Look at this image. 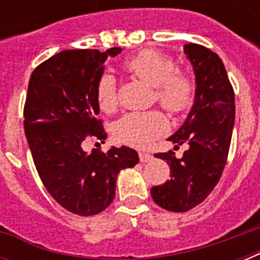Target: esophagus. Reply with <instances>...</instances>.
<instances>
[{"label": "esophagus", "mask_w": 260, "mask_h": 260, "mask_svg": "<svg viewBox=\"0 0 260 260\" xmlns=\"http://www.w3.org/2000/svg\"><path fill=\"white\" fill-rule=\"evenodd\" d=\"M139 159H140V162H150L151 159H152V155L147 154V152H140L139 154Z\"/></svg>", "instance_id": "obj_1"}]
</instances>
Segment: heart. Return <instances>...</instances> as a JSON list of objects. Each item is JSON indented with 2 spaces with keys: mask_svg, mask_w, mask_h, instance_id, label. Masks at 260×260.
Masks as SVG:
<instances>
[{
  "mask_svg": "<svg viewBox=\"0 0 260 260\" xmlns=\"http://www.w3.org/2000/svg\"><path fill=\"white\" fill-rule=\"evenodd\" d=\"M124 69L136 78L155 87V100L171 114L189 110L196 100L197 82L191 73L177 70L171 56L154 50H143L124 62ZM95 100L100 109L112 113L118 105L117 81L110 73L98 77ZM167 131L166 117L158 110L129 112L114 124V136L118 142L146 148Z\"/></svg>",
  "mask_w": 260,
  "mask_h": 260,
  "instance_id": "b5f03b06",
  "label": "heart"
}]
</instances>
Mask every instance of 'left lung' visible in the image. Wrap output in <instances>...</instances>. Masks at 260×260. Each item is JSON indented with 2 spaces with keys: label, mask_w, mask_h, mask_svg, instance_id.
<instances>
[{
  "label": "left lung",
  "mask_w": 260,
  "mask_h": 260,
  "mask_svg": "<svg viewBox=\"0 0 260 260\" xmlns=\"http://www.w3.org/2000/svg\"><path fill=\"white\" fill-rule=\"evenodd\" d=\"M185 54L196 73V101L185 124L169 138L189 148L181 159L175 152H159L170 166V179L152 186L151 196L160 208L187 212L205 200L225 167L235 124V93L224 63L217 54L200 44H186Z\"/></svg>",
  "instance_id": "8db88e82"
}]
</instances>
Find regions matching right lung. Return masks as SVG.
Segmentation results:
<instances>
[{"label":"right lung","instance_id":"obj_1","mask_svg":"<svg viewBox=\"0 0 260 260\" xmlns=\"http://www.w3.org/2000/svg\"><path fill=\"white\" fill-rule=\"evenodd\" d=\"M98 50H66L40 63L30 75L24 105V129L43 185L59 205L71 213L93 216L112 204L120 170L139 162L129 147L93 150L83 142L104 143L106 132L97 118L100 106L94 87L108 56Z\"/></svg>","mask_w":260,"mask_h":260}]
</instances>
